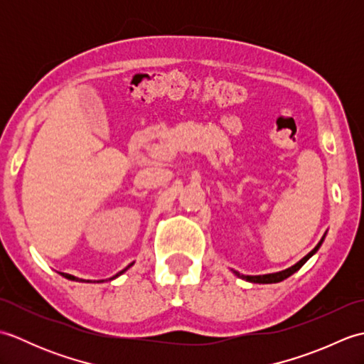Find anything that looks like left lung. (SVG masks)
Instances as JSON below:
<instances>
[{
    "label": "left lung",
    "mask_w": 364,
    "mask_h": 364,
    "mask_svg": "<svg viewBox=\"0 0 364 364\" xmlns=\"http://www.w3.org/2000/svg\"><path fill=\"white\" fill-rule=\"evenodd\" d=\"M323 237H326V235L322 236V239L319 241V244L314 247V249L306 255V257H304L301 258L299 262H296V264L294 266H291V267H288V269H284V270H282V272H275V274H266V275H242V274H239V272H236V270H233L235 272V275H237L239 278H242V280H247V282H252V283H278V282H283L284 278H288V277H291L294 272H297V270L305 264V262L310 259L313 255L319 250V247L322 245V242H323Z\"/></svg>",
    "instance_id": "1"
}]
</instances>
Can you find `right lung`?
Returning <instances> with one entry per match:
<instances>
[{"label": "right lung", "mask_w": 364, "mask_h": 364, "mask_svg": "<svg viewBox=\"0 0 364 364\" xmlns=\"http://www.w3.org/2000/svg\"><path fill=\"white\" fill-rule=\"evenodd\" d=\"M133 264H134V262H131V264H129V266H127L125 269H123V270H120V272H119V274H115L114 277H111V278H109V280H114V278H117V277H119V275H122L123 272H127V270H128V269H129L131 266H133ZM60 275H63V277H65V278H68V280H73V282H84V280H81V278H76V277H73V275H70V274H64V272H63V274H60ZM87 282H90V280H87ZM100 282H103V280H100Z\"/></svg>", "instance_id": "right-lung-1"}]
</instances>
